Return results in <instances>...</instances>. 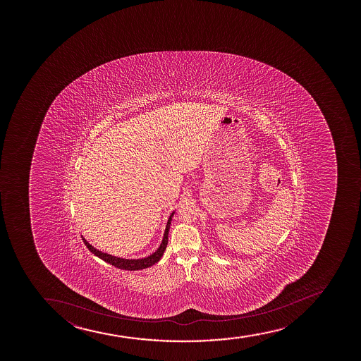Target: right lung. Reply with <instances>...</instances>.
Listing matches in <instances>:
<instances>
[{"label": "right lung", "instance_id": "add662e5", "mask_svg": "<svg viewBox=\"0 0 361 361\" xmlns=\"http://www.w3.org/2000/svg\"><path fill=\"white\" fill-rule=\"evenodd\" d=\"M174 212L171 213L170 218L167 220V224H166L165 232H164V237H162V242L160 247H159L153 254H150L149 257H141V259H124V257H114L111 254L104 253L99 249L94 248L89 242H87L83 237L84 245H87V249L92 252L94 255L99 257V259H102L104 262L111 264L112 266H116L118 269H128V271H137V269H147L153 266L154 264L161 259L162 255L165 253L166 245L169 243V231H170L171 220L173 216Z\"/></svg>", "mask_w": 361, "mask_h": 361}]
</instances>
